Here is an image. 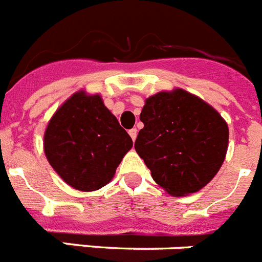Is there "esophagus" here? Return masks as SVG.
<instances>
[{
  "instance_id": "1",
  "label": "esophagus",
  "mask_w": 262,
  "mask_h": 262,
  "mask_svg": "<svg viewBox=\"0 0 262 262\" xmlns=\"http://www.w3.org/2000/svg\"><path fill=\"white\" fill-rule=\"evenodd\" d=\"M137 133H138L137 129H134V128L129 130V136H130V137H132V140L136 141V138H137Z\"/></svg>"
}]
</instances>
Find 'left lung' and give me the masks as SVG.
Returning a JSON list of instances; mask_svg holds the SVG:
<instances>
[{
	"mask_svg": "<svg viewBox=\"0 0 262 262\" xmlns=\"http://www.w3.org/2000/svg\"><path fill=\"white\" fill-rule=\"evenodd\" d=\"M136 140L157 185L171 196H187L210 183L226 159L229 129L213 106L182 88L145 100Z\"/></svg>",
	"mask_w": 262,
	"mask_h": 262,
	"instance_id": "left-lung-1",
	"label": "left lung"
}]
</instances>
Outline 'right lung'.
I'll use <instances>...</instances> for the list:
<instances>
[{
  "instance_id": "right-lung-1",
  "label": "right lung",
  "mask_w": 262,
  "mask_h": 262,
  "mask_svg": "<svg viewBox=\"0 0 262 262\" xmlns=\"http://www.w3.org/2000/svg\"><path fill=\"white\" fill-rule=\"evenodd\" d=\"M132 146V138L99 93L84 90L56 109L43 136V150L52 169L83 192L108 185Z\"/></svg>"
}]
</instances>
